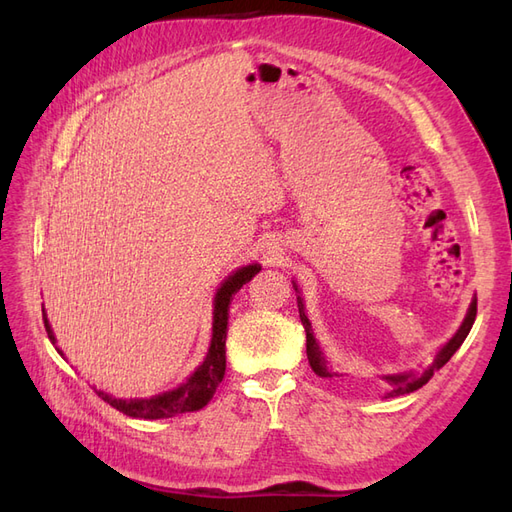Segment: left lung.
<instances>
[{"mask_svg":"<svg viewBox=\"0 0 512 512\" xmlns=\"http://www.w3.org/2000/svg\"><path fill=\"white\" fill-rule=\"evenodd\" d=\"M294 290H297V288H294ZM297 305H299V316H301V322H303V327H305V335H307V344H305V346H307L309 365H312V369L316 371V374H318L320 378H333V376H337L335 371H331V369L327 367V361H324L322 350H320V346H318V342H316V337H314V333H312V322H309L307 316H305V307H303V299H301V297H297ZM474 318H476V297L472 299L470 309H468V314H466V320L461 322L459 331L453 335V339H448V344L436 354V359H433V363L423 371V374L416 376V374H412V371H408V374L384 376V380L389 382V386H391L389 393H386V397L408 395V393H412V391H416V389H421L423 384H427L429 378L433 376V371L444 367L448 361H451V356L459 350V346L463 344V339L468 337V333H470V329H472Z\"/></svg>","mask_w":512,"mask_h":512,"instance_id":"obj_1","label":"left lung"}]
</instances>
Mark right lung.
I'll return each instance as SVG.
<instances>
[{
  "label": "right lung",
  "mask_w": 512,
  "mask_h": 512,
  "mask_svg": "<svg viewBox=\"0 0 512 512\" xmlns=\"http://www.w3.org/2000/svg\"><path fill=\"white\" fill-rule=\"evenodd\" d=\"M258 271H260V265H247L228 275L222 282L213 301V337H211L209 352L205 356L203 365H198L194 374L183 384H179L177 389L166 391L162 395H153L149 399H115L102 391H98V395H102V399L108 401V404L117 408L119 412L128 414L132 418H147V421H153V418H170L183 412H196L200 408H205L211 401L215 389L220 386L226 371V331H228L230 299L232 294L239 292L241 286L250 282ZM44 327H46V333H49V339L55 344V335L46 318H44ZM57 352L64 354L59 348Z\"/></svg>",
  "instance_id": "obj_1"
}]
</instances>
